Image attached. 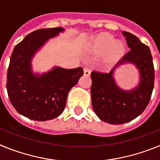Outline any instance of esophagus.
Returning a JSON list of instances; mask_svg holds the SVG:
<instances>
[{"label": "esophagus", "mask_w": 160, "mask_h": 160, "mask_svg": "<svg viewBox=\"0 0 160 160\" xmlns=\"http://www.w3.org/2000/svg\"><path fill=\"white\" fill-rule=\"evenodd\" d=\"M84 75L90 76V70L88 68H85L84 69Z\"/></svg>", "instance_id": "34e87169"}]
</instances>
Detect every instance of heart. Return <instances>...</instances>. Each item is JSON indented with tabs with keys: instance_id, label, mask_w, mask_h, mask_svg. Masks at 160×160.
Returning a JSON list of instances; mask_svg holds the SVG:
<instances>
[{
	"instance_id": "b5f03b06",
	"label": "heart",
	"mask_w": 160,
	"mask_h": 160,
	"mask_svg": "<svg viewBox=\"0 0 160 160\" xmlns=\"http://www.w3.org/2000/svg\"><path fill=\"white\" fill-rule=\"evenodd\" d=\"M90 52L94 54L103 55V63L110 66L116 62L125 53V46L121 41H115V38L110 33H101L96 37L90 45Z\"/></svg>"
}]
</instances>
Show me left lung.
<instances>
[{"label":"left lung","mask_w":160,"mask_h":160,"mask_svg":"<svg viewBox=\"0 0 160 160\" xmlns=\"http://www.w3.org/2000/svg\"><path fill=\"white\" fill-rule=\"evenodd\" d=\"M130 51L118 61L109 73L93 71L90 74L91 102L99 119L118 125L128 122L140 115L149 103L154 88L155 70L149 47L129 32H122ZM132 64L139 72L136 86L128 90L121 88L114 74L118 68Z\"/></svg>","instance_id":"8db88e82"}]
</instances>
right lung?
Masks as SVG:
<instances>
[{"label": "right lung", "instance_id": "obj_1", "mask_svg": "<svg viewBox=\"0 0 160 160\" xmlns=\"http://www.w3.org/2000/svg\"><path fill=\"white\" fill-rule=\"evenodd\" d=\"M66 29H42L28 34L13 49L7 73L8 98L16 111L36 121L53 119L64 111L70 89L83 75V69L54 66L39 73L32 69V59L50 39Z\"/></svg>", "mask_w": 160, "mask_h": 160}]
</instances>
